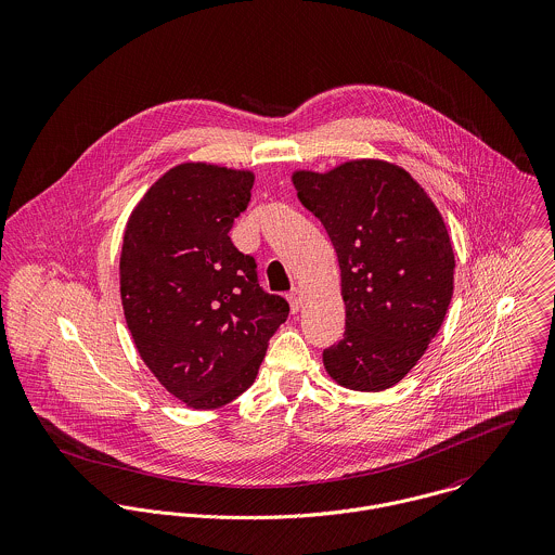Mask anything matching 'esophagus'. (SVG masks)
<instances>
[{
  "mask_svg": "<svg viewBox=\"0 0 555 555\" xmlns=\"http://www.w3.org/2000/svg\"><path fill=\"white\" fill-rule=\"evenodd\" d=\"M286 299H288V304H291V312H299L301 301H304L301 291H299V288H293V291L286 295Z\"/></svg>",
  "mask_w": 555,
  "mask_h": 555,
  "instance_id": "34e87169",
  "label": "esophagus"
}]
</instances>
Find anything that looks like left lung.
Here are the masks:
<instances>
[{
  "label": "left lung",
  "mask_w": 555,
  "mask_h": 555,
  "mask_svg": "<svg viewBox=\"0 0 555 555\" xmlns=\"http://www.w3.org/2000/svg\"><path fill=\"white\" fill-rule=\"evenodd\" d=\"M293 183L341 271L346 331L322 352L324 370L346 389L385 391L416 365L447 317L455 254L444 220L412 175L385 159L295 170Z\"/></svg>",
  "instance_id": "1"
}]
</instances>
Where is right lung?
I'll list each match as a JSON object with an SVG mask.
<instances>
[{
	"instance_id": "obj_1",
	"label": "right lung",
	"mask_w": 555,
	"mask_h": 555,
	"mask_svg": "<svg viewBox=\"0 0 555 555\" xmlns=\"http://www.w3.org/2000/svg\"><path fill=\"white\" fill-rule=\"evenodd\" d=\"M251 170L183 162L132 209L119 293L134 346L170 396L196 410L256 380L288 304L258 286L256 262L229 237L249 203Z\"/></svg>"
}]
</instances>
